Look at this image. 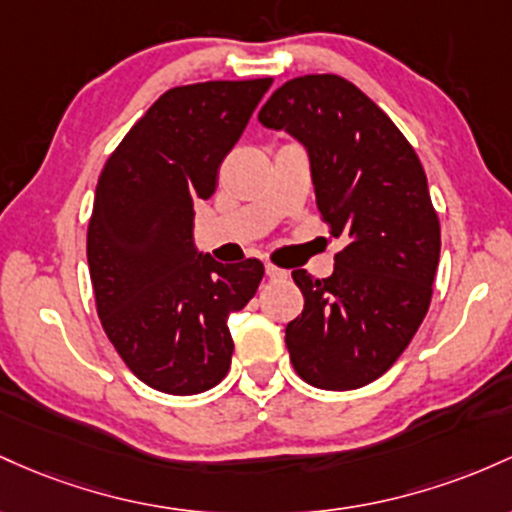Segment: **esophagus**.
<instances>
[{
  "label": "esophagus",
  "mask_w": 512,
  "mask_h": 512,
  "mask_svg": "<svg viewBox=\"0 0 512 512\" xmlns=\"http://www.w3.org/2000/svg\"><path fill=\"white\" fill-rule=\"evenodd\" d=\"M266 275L271 280H278V278H287V271H283V268L273 266V263H266Z\"/></svg>",
  "instance_id": "1"
}]
</instances>
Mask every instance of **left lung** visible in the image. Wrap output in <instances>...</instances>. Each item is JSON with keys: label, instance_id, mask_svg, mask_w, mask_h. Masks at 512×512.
I'll return each instance as SVG.
<instances>
[{"label": "left lung", "instance_id": "8db88e82", "mask_svg": "<svg viewBox=\"0 0 512 512\" xmlns=\"http://www.w3.org/2000/svg\"><path fill=\"white\" fill-rule=\"evenodd\" d=\"M258 120L307 147L321 220L348 237L329 278L292 271L304 309L285 329L290 363L312 387H365L404 353L433 297L440 220L426 171L392 118L338 74L290 79Z\"/></svg>", "mask_w": 512, "mask_h": 512}]
</instances>
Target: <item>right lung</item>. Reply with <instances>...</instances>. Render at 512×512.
<instances>
[{"instance_id":"obj_1","label":"right lung","mask_w":512,"mask_h":512,"mask_svg":"<svg viewBox=\"0 0 512 512\" xmlns=\"http://www.w3.org/2000/svg\"><path fill=\"white\" fill-rule=\"evenodd\" d=\"M271 84L169 89L103 164L86 232L96 312L132 375L157 392L200 394L232 365L227 319L256 295L263 263L198 254L193 203L215 193L222 159Z\"/></svg>"}]
</instances>
